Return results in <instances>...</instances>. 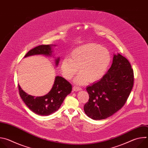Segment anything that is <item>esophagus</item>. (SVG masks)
<instances>
[{"label": "esophagus", "instance_id": "34e87169", "mask_svg": "<svg viewBox=\"0 0 148 148\" xmlns=\"http://www.w3.org/2000/svg\"><path fill=\"white\" fill-rule=\"evenodd\" d=\"M73 90L74 91H78L82 90V88H80V87H77V86H74L73 88Z\"/></svg>", "mask_w": 148, "mask_h": 148}]
</instances>
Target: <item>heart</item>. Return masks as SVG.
I'll return each mask as SVG.
<instances>
[{"label": "heart", "mask_w": 148, "mask_h": 148, "mask_svg": "<svg viewBox=\"0 0 148 148\" xmlns=\"http://www.w3.org/2000/svg\"><path fill=\"white\" fill-rule=\"evenodd\" d=\"M111 61L108 49L96 43H88L75 48L70 57L63 58L61 70L62 74L67 79H71L78 72L74 79L78 85L95 82L101 79L107 71Z\"/></svg>", "instance_id": "obj_1"}]
</instances>
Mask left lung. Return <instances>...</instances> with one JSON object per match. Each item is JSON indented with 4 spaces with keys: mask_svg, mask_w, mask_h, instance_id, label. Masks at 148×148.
Masks as SVG:
<instances>
[{
    "mask_svg": "<svg viewBox=\"0 0 148 148\" xmlns=\"http://www.w3.org/2000/svg\"><path fill=\"white\" fill-rule=\"evenodd\" d=\"M134 71L128 60L118 53L103 77L86 90L89 100L84 106L86 114L94 120L106 119L119 111L127 100L134 85Z\"/></svg>",
    "mask_w": 148,
    "mask_h": 148,
    "instance_id": "obj_1",
    "label": "left lung"
}]
</instances>
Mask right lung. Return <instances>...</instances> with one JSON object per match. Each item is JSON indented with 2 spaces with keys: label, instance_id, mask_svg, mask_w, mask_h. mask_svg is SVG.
<instances>
[{
  "label": "right lung",
  "instance_id": "obj_1",
  "mask_svg": "<svg viewBox=\"0 0 148 148\" xmlns=\"http://www.w3.org/2000/svg\"><path fill=\"white\" fill-rule=\"evenodd\" d=\"M53 46L56 45H40L30 50L25 56L43 54L48 57L53 56ZM60 57L55 59V64L58 66ZM19 94L27 107L34 113L41 116H47L57 111L67 95L71 93L72 86L65 78L56 76L51 90L46 95L34 97L25 92L18 84Z\"/></svg>",
  "mask_w": 148,
  "mask_h": 148
}]
</instances>
